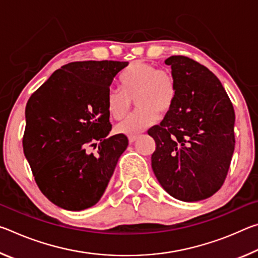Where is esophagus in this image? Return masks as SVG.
Listing matches in <instances>:
<instances>
[{
    "mask_svg": "<svg viewBox=\"0 0 258 258\" xmlns=\"http://www.w3.org/2000/svg\"><path fill=\"white\" fill-rule=\"evenodd\" d=\"M137 138H138V135H128V141L132 143L135 141V140H137Z\"/></svg>",
    "mask_w": 258,
    "mask_h": 258,
    "instance_id": "esophagus-1",
    "label": "esophagus"
}]
</instances>
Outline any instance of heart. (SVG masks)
I'll return each instance as SVG.
<instances>
[{
  "mask_svg": "<svg viewBox=\"0 0 258 258\" xmlns=\"http://www.w3.org/2000/svg\"><path fill=\"white\" fill-rule=\"evenodd\" d=\"M119 82L121 90L110 89L107 93L109 115L117 120L124 118L133 99L139 108L117 126V132L128 135L142 132L156 123L159 112L166 115L175 104L177 83L169 69L134 61L121 73Z\"/></svg>",
  "mask_w": 258,
  "mask_h": 258,
  "instance_id": "heart-1",
  "label": "heart"
}]
</instances>
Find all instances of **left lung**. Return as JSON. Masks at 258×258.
<instances>
[{
	"label": "left lung",
	"instance_id": "1",
	"mask_svg": "<svg viewBox=\"0 0 258 258\" xmlns=\"http://www.w3.org/2000/svg\"><path fill=\"white\" fill-rule=\"evenodd\" d=\"M177 97L159 125L148 130L156 150L151 167L160 185L182 202L207 199L221 189L234 151V109L207 67L184 55L165 60Z\"/></svg>",
	"mask_w": 258,
	"mask_h": 258
}]
</instances>
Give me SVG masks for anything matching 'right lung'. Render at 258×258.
<instances>
[{"label":"right lung","instance_id":"obj_1","mask_svg":"<svg viewBox=\"0 0 258 258\" xmlns=\"http://www.w3.org/2000/svg\"><path fill=\"white\" fill-rule=\"evenodd\" d=\"M125 61H76L50 76L26 106L23 138L37 186L45 197L67 211L97 204L128 145L111 131L106 97ZM90 147L98 150L94 155Z\"/></svg>","mask_w":258,"mask_h":258}]
</instances>
